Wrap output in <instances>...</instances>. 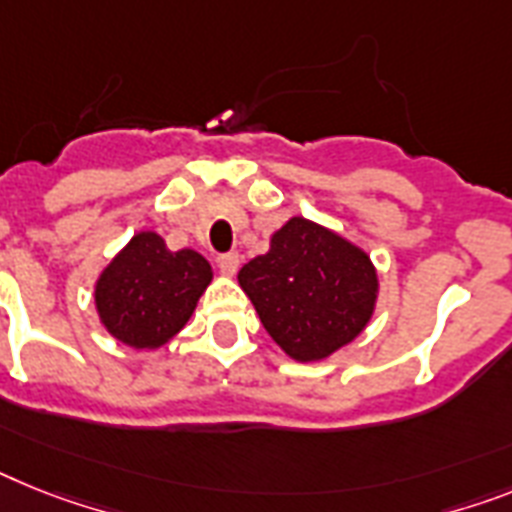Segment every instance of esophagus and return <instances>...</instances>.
I'll return each instance as SVG.
<instances>
[{
    "instance_id": "34e87169",
    "label": "esophagus",
    "mask_w": 512,
    "mask_h": 512,
    "mask_svg": "<svg viewBox=\"0 0 512 512\" xmlns=\"http://www.w3.org/2000/svg\"><path fill=\"white\" fill-rule=\"evenodd\" d=\"M218 270H221V276L231 278L239 270V255L236 252H231V255H223L221 260H218Z\"/></svg>"
}]
</instances>
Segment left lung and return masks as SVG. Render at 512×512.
<instances>
[{
  "label": "left lung",
  "instance_id": "obj_1",
  "mask_svg": "<svg viewBox=\"0 0 512 512\" xmlns=\"http://www.w3.org/2000/svg\"><path fill=\"white\" fill-rule=\"evenodd\" d=\"M236 278L268 336L294 362H322L362 336L380 294L367 249L304 216L273 231L268 252Z\"/></svg>",
  "mask_w": 512,
  "mask_h": 512
}]
</instances>
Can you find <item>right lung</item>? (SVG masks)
<instances>
[{"label":"right lung","mask_w":512,"mask_h":512,"mask_svg":"<svg viewBox=\"0 0 512 512\" xmlns=\"http://www.w3.org/2000/svg\"><path fill=\"white\" fill-rule=\"evenodd\" d=\"M210 281L213 268L200 252H171L161 234L137 231L96 278L93 302L111 338L156 351L187 325Z\"/></svg>","instance_id":"obj_1"}]
</instances>
